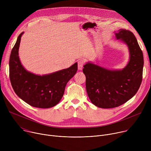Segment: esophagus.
Returning <instances> with one entry per match:
<instances>
[{
	"mask_svg": "<svg viewBox=\"0 0 151 151\" xmlns=\"http://www.w3.org/2000/svg\"><path fill=\"white\" fill-rule=\"evenodd\" d=\"M84 61L83 60H79L78 62V69L79 70H81L83 69V65H84Z\"/></svg>",
	"mask_w": 151,
	"mask_h": 151,
	"instance_id": "esophagus-1",
	"label": "esophagus"
}]
</instances>
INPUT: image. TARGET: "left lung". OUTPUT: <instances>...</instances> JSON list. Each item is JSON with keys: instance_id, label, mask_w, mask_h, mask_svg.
I'll use <instances>...</instances> for the list:
<instances>
[{"instance_id": "left-lung-1", "label": "left lung", "mask_w": 151, "mask_h": 151, "mask_svg": "<svg viewBox=\"0 0 151 151\" xmlns=\"http://www.w3.org/2000/svg\"><path fill=\"white\" fill-rule=\"evenodd\" d=\"M114 33L116 39L127 45L129 50V59L125 68L109 70L87 62L83 68L88 98L93 104L102 108L127 102L137 92L142 81L143 55L135 37L124 29Z\"/></svg>"}]
</instances>
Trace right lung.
I'll list each match as a JSON object with an SVG mask.
<instances>
[{"label": "right lung", "mask_w": 151, "mask_h": 151, "mask_svg": "<svg viewBox=\"0 0 151 151\" xmlns=\"http://www.w3.org/2000/svg\"><path fill=\"white\" fill-rule=\"evenodd\" d=\"M22 32L13 47L9 58V78L14 91L29 105L40 108L55 106L61 101L67 83L76 73L78 63L52 73L38 75L26 70L22 65L19 49Z\"/></svg>", "instance_id": "right-lung-1"}]
</instances>
